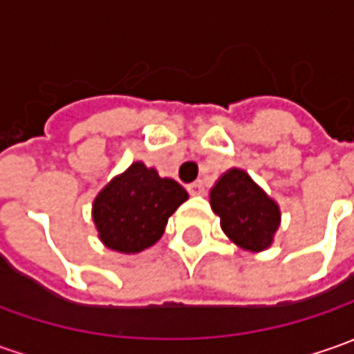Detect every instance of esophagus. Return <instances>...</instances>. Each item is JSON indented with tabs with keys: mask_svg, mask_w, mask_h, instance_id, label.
<instances>
[{
	"mask_svg": "<svg viewBox=\"0 0 354 354\" xmlns=\"http://www.w3.org/2000/svg\"><path fill=\"white\" fill-rule=\"evenodd\" d=\"M187 189H189L191 195H205V183L203 181H195V183L189 185Z\"/></svg>",
	"mask_w": 354,
	"mask_h": 354,
	"instance_id": "34e87169",
	"label": "esophagus"
}]
</instances>
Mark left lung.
Listing matches in <instances>:
<instances>
[{"label":"left lung","instance_id":"left-lung-1","mask_svg":"<svg viewBox=\"0 0 354 354\" xmlns=\"http://www.w3.org/2000/svg\"><path fill=\"white\" fill-rule=\"evenodd\" d=\"M211 207L221 228L236 246L266 250L279 226V207L242 169H228L211 189Z\"/></svg>","mask_w":354,"mask_h":354}]
</instances>
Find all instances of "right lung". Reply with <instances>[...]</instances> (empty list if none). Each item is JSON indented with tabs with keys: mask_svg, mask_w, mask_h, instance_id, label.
<instances>
[{
	"mask_svg": "<svg viewBox=\"0 0 354 354\" xmlns=\"http://www.w3.org/2000/svg\"><path fill=\"white\" fill-rule=\"evenodd\" d=\"M187 198L177 181L136 161L98 193L92 218L110 250L138 254L163 236L169 216Z\"/></svg>",
	"mask_w": 354,
	"mask_h": 354,
	"instance_id": "1",
	"label": "right lung"
}]
</instances>
